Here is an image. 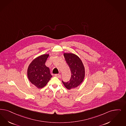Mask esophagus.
I'll list each match as a JSON object with an SVG mask.
<instances>
[{"label":"esophagus","mask_w":126,"mask_h":126,"mask_svg":"<svg viewBox=\"0 0 126 126\" xmlns=\"http://www.w3.org/2000/svg\"><path fill=\"white\" fill-rule=\"evenodd\" d=\"M55 76H56L57 77H58V78H60L61 75V74H55Z\"/></svg>","instance_id":"34e87169"}]
</instances>
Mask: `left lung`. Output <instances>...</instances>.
Returning a JSON list of instances; mask_svg holds the SVG:
<instances>
[{"instance_id": "1", "label": "left lung", "mask_w": 126, "mask_h": 126, "mask_svg": "<svg viewBox=\"0 0 126 126\" xmlns=\"http://www.w3.org/2000/svg\"><path fill=\"white\" fill-rule=\"evenodd\" d=\"M65 61L69 66L71 72L70 81L67 82L62 81L65 88L70 90L80 85L83 81L85 75L84 65L81 59L73 53H64Z\"/></svg>"}]
</instances>
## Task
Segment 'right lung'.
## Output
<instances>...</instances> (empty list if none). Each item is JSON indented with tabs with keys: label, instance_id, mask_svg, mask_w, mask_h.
<instances>
[{
	"label": "right lung",
	"instance_id": "obj_1",
	"mask_svg": "<svg viewBox=\"0 0 126 126\" xmlns=\"http://www.w3.org/2000/svg\"><path fill=\"white\" fill-rule=\"evenodd\" d=\"M49 54L38 56L31 61L27 69V76L30 82L38 89L44 87L52 76L50 69L45 65Z\"/></svg>",
	"mask_w": 126,
	"mask_h": 126
}]
</instances>
